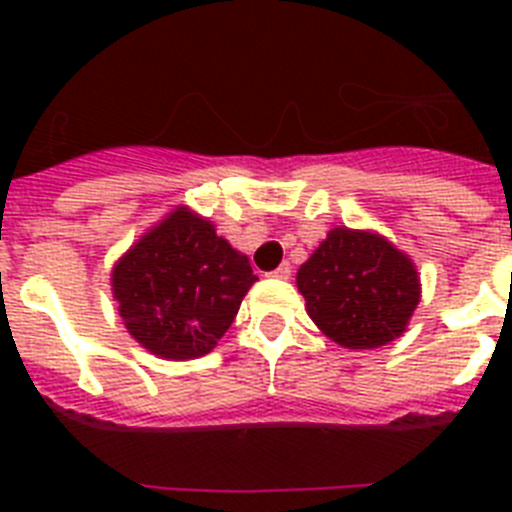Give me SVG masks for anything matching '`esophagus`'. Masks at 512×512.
<instances>
[{"instance_id":"obj_1","label":"esophagus","mask_w":512,"mask_h":512,"mask_svg":"<svg viewBox=\"0 0 512 512\" xmlns=\"http://www.w3.org/2000/svg\"><path fill=\"white\" fill-rule=\"evenodd\" d=\"M271 277H277V279H289V277H292V266H289V261H284V264H279L277 269L271 271Z\"/></svg>"}]
</instances>
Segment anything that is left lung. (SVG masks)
<instances>
[{
	"label": "left lung",
	"mask_w": 512,
	"mask_h": 512,
	"mask_svg": "<svg viewBox=\"0 0 512 512\" xmlns=\"http://www.w3.org/2000/svg\"><path fill=\"white\" fill-rule=\"evenodd\" d=\"M307 312L346 348L395 341L418 307V271L392 243L364 230L336 228L297 271Z\"/></svg>",
	"instance_id": "8db88e82"
}]
</instances>
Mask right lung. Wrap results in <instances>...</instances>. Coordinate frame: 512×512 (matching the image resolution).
Instances as JSON below:
<instances>
[{
    "label": "right lung",
    "mask_w": 512,
    "mask_h": 512,
    "mask_svg": "<svg viewBox=\"0 0 512 512\" xmlns=\"http://www.w3.org/2000/svg\"><path fill=\"white\" fill-rule=\"evenodd\" d=\"M256 282L243 253L187 207L171 212L112 271L130 336L164 359H194L223 338Z\"/></svg>",
    "instance_id": "right-lung-1"
}]
</instances>
